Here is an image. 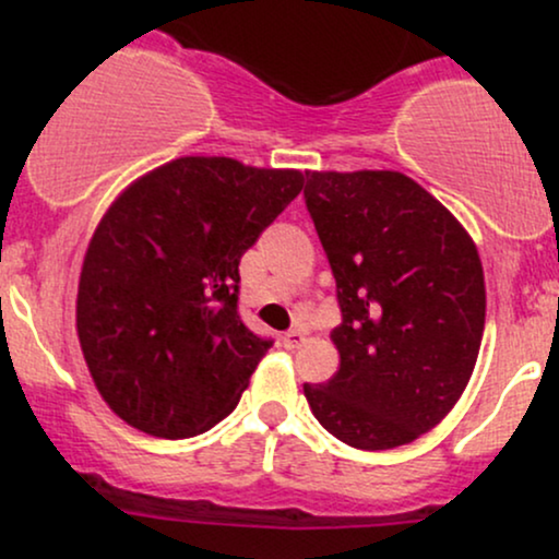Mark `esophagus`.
<instances>
[{
	"mask_svg": "<svg viewBox=\"0 0 559 559\" xmlns=\"http://www.w3.org/2000/svg\"><path fill=\"white\" fill-rule=\"evenodd\" d=\"M281 342H284L286 349H299V346L305 344V333H301L299 329H292L284 333V338H281Z\"/></svg>",
	"mask_w": 559,
	"mask_h": 559,
	"instance_id": "34e87169",
	"label": "esophagus"
}]
</instances>
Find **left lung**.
Instances as JSON below:
<instances>
[{
	"label": "left lung",
	"mask_w": 559,
	"mask_h": 559,
	"mask_svg": "<svg viewBox=\"0 0 559 559\" xmlns=\"http://www.w3.org/2000/svg\"><path fill=\"white\" fill-rule=\"evenodd\" d=\"M305 199L342 307L338 370L323 386L305 383L312 415L365 452L409 444L447 418L476 368L486 323L476 241L396 170H307Z\"/></svg>",
	"instance_id": "8db88e82"
}]
</instances>
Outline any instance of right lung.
Segmentation results:
<instances>
[{"label":"right lung","mask_w":559,"mask_h":559,"mask_svg":"<svg viewBox=\"0 0 559 559\" xmlns=\"http://www.w3.org/2000/svg\"><path fill=\"white\" fill-rule=\"evenodd\" d=\"M305 176L230 157H178L102 215L79 278L75 331L107 407L157 439L236 409L271 342L241 323L239 262Z\"/></svg>","instance_id":"add662e5"}]
</instances>
